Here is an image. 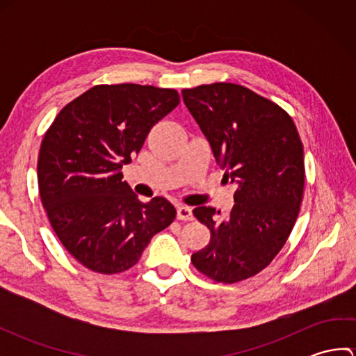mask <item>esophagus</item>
I'll list each match as a JSON object with an SVG mask.
<instances>
[{
    "label": "esophagus",
    "mask_w": 356,
    "mask_h": 356,
    "mask_svg": "<svg viewBox=\"0 0 356 356\" xmlns=\"http://www.w3.org/2000/svg\"><path fill=\"white\" fill-rule=\"evenodd\" d=\"M177 220H193V211L188 207L177 208Z\"/></svg>",
    "instance_id": "obj_1"
}]
</instances>
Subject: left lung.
I'll return each instance as SVG.
<instances>
[{
  "instance_id": "1",
  "label": "left lung",
  "mask_w": 356,
  "mask_h": 356,
  "mask_svg": "<svg viewBox=\"0 0 356 356\" xmlns=\"http://www.w3.org/2000/svg\"><path fill=\"white\" fill-rule=\"evenodd\" d=\"M182 96L223 179L237 185L228 217L193 209L211 240L191 261L217 283H237L269 266L291 236L305 193L303 143L287 111L243 86L214 82Z\"/></svg>"
}]
</instances>
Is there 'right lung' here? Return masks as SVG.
Here are the masks:
<instances>
[{"instance_id": "add662e5", "label": "right lung", "mask_w": 356, "mask_h": 356, "mask_svg": "<svg viewBox=\"0 0 356 356\" xmlns=\"http://www.w3.org/2000/svg\"><path fill=\"white\" fill-rule=\"evenodd\" d=\"M179 102L172 88L95 86L45 131L38 156L42 207L59 241L87 269L111 275L133 268L176 217L163 197L142 203L120 168Z\"/></svg>"}]
</instances>
